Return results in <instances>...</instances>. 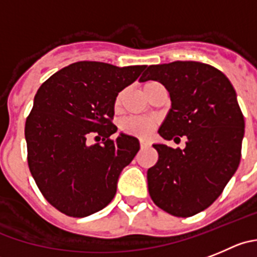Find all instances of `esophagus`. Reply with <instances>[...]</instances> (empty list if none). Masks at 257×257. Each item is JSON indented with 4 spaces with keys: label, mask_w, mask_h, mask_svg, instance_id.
Wrapping results in <instances>:
<instances>
[{
    "label": "esophagus",
    "mask_w": 257,
    "mask_h": 257,
    "mask_svg": "<svg viewBox=\"0 0 257 257\" xmlns=\"http://www.w3.org/2000/svg\"><path fill=\"white\" fill-rule=\"evenodd\" d=\"M150 146V143L148 142H145V141H141V148H146Z\"/></svg>",
    "instance_id": "1"
}]
</instances>
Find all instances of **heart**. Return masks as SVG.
I'll return each instance as SVG.
<instances>
[{
  "mask_svg": "<svg viewBox=\"0 0 257 257\" xmlns=\"http://www.w3.org/2000/svg\"><path fill=\"white\" fill-rule=\"evenodd\" d=\"M146 83L143 88L147 86ZM121 100H123V95L119 93L115 99L114 106L115 109H119L121 105ZM120 128L124 133L131 134V136L138 137V138H148L151 134L153 133L156 128V121L153 119H148V117H138V116H132L128 119H124L120 123Z\"/></svg>",
  "mask_w": 257,
  "mask_h": 257,
  "instance_id": "obj_1",
  "label": "heart"
}]
</instances>
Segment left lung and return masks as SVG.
Segmentation results:
<instances>
[{"mask_svg": "<svg viewBox=\"0 0 257 257\" xmlns=\"http://www.w3.org/2000/svg\"><path fill=\"white\" fill-rule=\"evenodd\" d=\"M141 82L158 81L170 93L171 109L158 133L184 150L153 145L158 161L148 169L153 203L176 217L207 209L222 194L241 160L244 120L226 74L193 61L145 67Z\"/></svg>", "mask_w": 257, "mask_h": 257, "instance_id": "obj_1", "label": "left lung"}]
</instances>
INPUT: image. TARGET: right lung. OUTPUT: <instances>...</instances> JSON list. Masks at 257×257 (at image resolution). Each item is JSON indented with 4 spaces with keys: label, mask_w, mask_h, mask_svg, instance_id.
<instances>
[{
    "label": "right lung",
    "mask_w": 257,
    "mask_h": 257,
    "mask_svg": "<svg viewBox=\"0 0 257 257\" xmlns=\"http://www.w3.org/2000/svg\"><path fill=\"white\" fill-rule=\"evenodd\" d=\"M145 67L76 62L38 90L25 123L28 164L39 190L59 212L87 217L116 194L120 172L140 151V141L125 133L110 140L117 131L111 123L114 102ZM92 136H102L103 143L91 145Z\"/></svg>",
    "instance_id": "right-lung-1"
}]
</instances>
